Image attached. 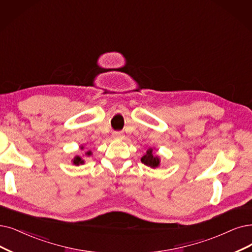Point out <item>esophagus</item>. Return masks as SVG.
I'll list each match as a JSON object with an SVG mask.
<instances>
[{
  "label": "esophagus",
  "mask_w": 252,
  "mask_h": 252,
  "mask_svg": "<svg viewBox=\"0 0 252 252\" xmlns=\"http://www.w3.org/2000/svg\"><path fill=\"white\" fill-rule=\"evenodd\" d=\"M113 137L114 138H123L124 135H123V132H121V131H114Z\"/></svg>",
  "instance_id": "1"
}]
</instances>
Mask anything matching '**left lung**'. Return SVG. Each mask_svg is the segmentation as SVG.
Here are the masks:
<instances>
[{
	"label": "left lung",
	"mask_w": 252,
	"mask_h": 252,
	"mask_svg": "<svg viewBox=\"0 0 252 252\" xmlns=\"http://www.w3.org/2000/svg\"><path fill=\"white\" fill-rule=\"evenodd\" d=\"M140 161H142V162L144 164H146L147 166H150L152 168H156L160 164V158L158 156L153 155V149L152 148H149L147 150V153L142 157Z\"/></svg>",
	"instance_id": "8db88e82"
}]
</instances>
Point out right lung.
I'll use <instances>...</instances> for the list:
<instances>
[{"label": "right lung", "instance_id": "1", "mask_svg": "<svg viewBox=\"0 0 252 252\" xmlns=\"http://www.w3.org/2000/svg\"><path fill=\"white\" fill-rule=\"evenodd\" d=\"M83 148H84V147H82V149H83ZM91 154H92L91 151H89V152L86 153L87 156H90ZM72 161H73V164H75V165H79V164H84V163H85V161L83 160V158L80 157V156H75Z\"/></svg>", "mask_w": 252, "mask_h": 252}]
</instances>
